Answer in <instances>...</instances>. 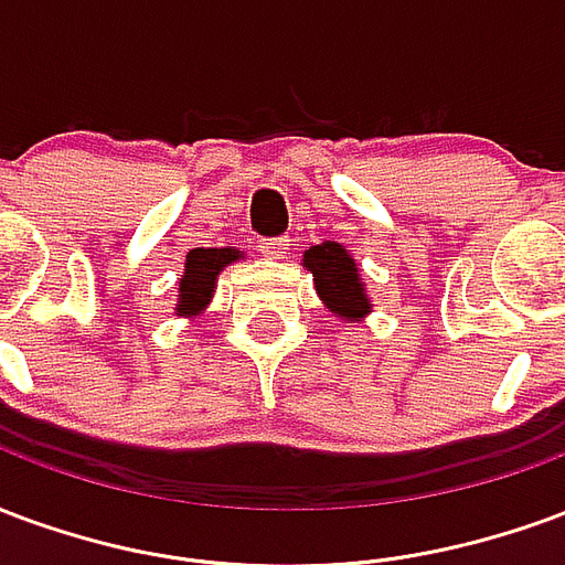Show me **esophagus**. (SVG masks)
I'll return each mask as SVG.
<instances>
[{
    "label": "esophagus",
    "instance_id": "obj_1",
    "mask_svg": "<svg viewBox=\"0 0 565 565\" xmlns=\"http://www.w3.org/2000/svg\"><path fill=\"white\" fill-rule=\"evenodd\" d=\"M258 249L267 255V258H277L288 249V237H265V241L258 243Z\"/></svg>",
    "mask_w": 565,
    "mask_h": 565
}]
</instances>
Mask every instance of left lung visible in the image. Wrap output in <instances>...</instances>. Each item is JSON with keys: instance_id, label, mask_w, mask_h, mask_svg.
<instances>
[{"instance_id": "8db88e82", "label": "left lung", "mask_w": 565, "mask_h": 565, "mask_svg": "<svg viewBox=\"0 0 565 565\" xmlns=\"http://www.w3.org/2000/svg\"><path fill=\"white\" fill-rule=\"evenodd\" d=\"M303 267H310L316 279L319 298L328 303V310L337 312L345 322H355L370 312V300L364 286L358 279L355 258L345 253L340 243H322L303 253Z\"/></svg>"}]
</instances>
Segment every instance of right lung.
<instances>
[{
  "label": "right lung",
  "mask_w": 565,
  "mask_h": 565,
  "mask_svg": "<svg viewBox=\"0 0 565 565\" xmlns=\"http://www.w3.org/2000/svg\"><path fill=\"white\" fill-rule=\"evenodd\" d=\"M237 249H192L186 255V274L180 279V303L177 312L195 316L213 295L216 277L225 265L237 258Z\"/></svg>",
  "instance_id": "add662e5"
}]
</instances>
